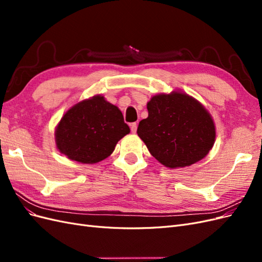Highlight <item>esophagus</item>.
<instances>
[{
  "mask_svg": "<svg viewBox=\"0 0 262 262\" xmlns=\"http://www.w3.org/2000/svg\"><path fill=\"white\" fill-rule=\"evenodd\" d=\"M130 128H131V132L132 133H136L137 129H138V124L136 122H133V123L130 124Z\"/></svg>",
  "mask_w": 262,
  "mask_h": 262,
  "instance_id": "obj_1",
  "label": "esophagus"
}]
</instances>
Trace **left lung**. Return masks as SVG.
Returning a JSON list of instances; mask_svg holds the SVG:
<instances>
[{
  "label": "left lung",
  "mask_w": 262,
  "mask_h": 262,
  "mask_svg": "<svg viewBox=\"0 0 262 262\" xmlns=\"http://www.w3.org/2000/svg\"><path fill=\"white\" fill-rule=\"evenodd\" d=\"M146 107L148 117L140 121L138 136L165 167H186L209 154L215 124L200 101L178 90L155 95Z\"/></svg>",
  "instance_id": "left-lung-1"
}]
</instances>
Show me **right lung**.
<instances>
[{"label": "right lung", "instance_id": "1", "mask_svg": "<svg viewBox=\"0 0 262 262\" xmlns=\"http://www.w3.org/2000/svg\"><path fill=\"white\" fill-rule=\"evenodd\" d=\"M130 133L122 113L101 95L84 99L63 115L54 131L57 148L69 160L95 164L105 160Z\"/></svg>", "mask_w": 262, "mask_h": 262}]
</instances>
